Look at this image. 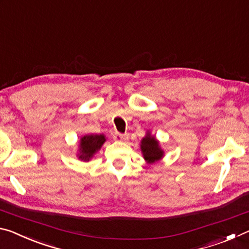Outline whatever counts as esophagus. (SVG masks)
<instances>
[{
  "instance_id": "obj_1",
  "label": "esophagus",
  "mask_w": 249,
  "mask_h": 249,
  "mask_svg": "<svg viewBox=\"0 0 249 249\" xmlns=\"http://www.w3.org/2000/svg\"><path fill=\"white\" fill-rule=\"evenodd\" d=\"M113 138L117 142H123L127 138V135L126 134H122V133H114L113 134Z\"/></svg>"
}]
</instances>
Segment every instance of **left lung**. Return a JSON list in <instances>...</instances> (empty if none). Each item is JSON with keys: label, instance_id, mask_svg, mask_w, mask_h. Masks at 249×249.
I'll return each mask as SVG.
<instances>
[{"label": "left lung", "instance_id": "obj_1", "mask_svg": "<svg viewBox=\"0 0 249 249\" xmlns=\"http://www.w3.org/2000/svg\"><path fill=\"white\" fill-rule=\"evenodd\" d=\"M141 149L144 155V158L148 162H155L159 160L163 156L162 150L160 149L158 142L155 140V137L150 136L149 133H147L146 137L142 140Z\"/></svg>", "mask_w": 249, "mask_h": 249}]
</instances>
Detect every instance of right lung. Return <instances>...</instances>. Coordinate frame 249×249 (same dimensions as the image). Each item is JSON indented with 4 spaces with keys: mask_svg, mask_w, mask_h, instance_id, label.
Instances as JSON below:
<instances>
[{
    "mask_svg": "<svg viewBox=\"0 0 249 249\" xmlns=\"http://www.w3.org/2000/svg\"><path fill=\"white\" fill-rule=\"evenodd\" d=\"M105 142L104 135H86L81 138L79 158L86 161L89 160Z\"/></svg>",
    "mask_w": 249,
    "mask_h": 249,
    "instance_id": "add662e5",
    "label": "right lung"
}]
</instances>
